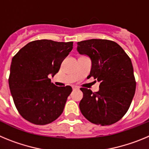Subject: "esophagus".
<instances>
[{
	"instance_id": "obj_1",
	"label": "esophagus",
	"mask_w": 149,
	"mask_h": 149,
	"mask_svg": "<svg viewBox=\"0 0 149 149\" xmlns=\"http://www.w3.org/2000/svg\"><path fill=\"white\" fill-rule=\"evenodd\" d=\"M72 89H73V90H74V89H78L79 88L77 87V86H73V87H72Z\"/></svg>"
}]
</instances>
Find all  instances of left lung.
<instances>
[{"label": "left lung", "instance_id": "obj_1", "mask_svg": "<svg viewBox=\"0 0 149 149\" xmlns=\"http://www.w3.org/2000/svg\"><path fill=\"white\" fill-rule=\"evenodd\" d=\"M77 51L91 60L89 75L100 83L99 91L81 88V113L89 122L110 125L127 113L136 90L132 63L119 45L107 39L77 42Z\"/></svg>", "mask_w": 149, "mask_h": 149}]
</instances>
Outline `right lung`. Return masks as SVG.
Listing matches in <instances>:
<instances>
[{"instance_id": "obj_1", "label": "right lung", "mask_w": 149, "mask_h": 149, "mask_svg": "<svg viewBox=\"0 0 149 149\" xmlns=\"http://www.w3.org/2000/svg\"><path fill=\"white\" fill-rule=\"evenodd\" d=\"M73 42L48 39L29 42L13 56L9 86L20 115L28 122L44 125L62 114L70 86H56L48 78L59 72Z\"/></svg>"}]
</instances>
